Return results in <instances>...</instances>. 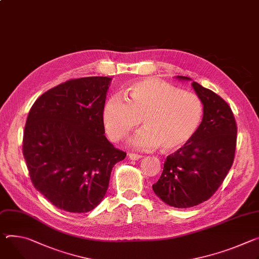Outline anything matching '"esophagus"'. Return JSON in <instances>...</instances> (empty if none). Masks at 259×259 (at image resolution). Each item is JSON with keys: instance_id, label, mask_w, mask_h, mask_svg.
<instances>
[{"instance_id": "obj_1", "label": "esophagus", "mask_w": 259, "mask_h": 259, "mask_svg": "<svg viewBox=\"0 0 259 259\" xmlns=\"http://www.w3.org/2000/svg\"><path fill=\"white\" fill-rule=\"evenodd\" d=\"M128 157H129V159L130 160H138L140 157V155H138V154H133V153H129L128 154Z\"/></svg>"}]
</instances>
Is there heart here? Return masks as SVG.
<instances>
[{"mask_svg": "<svg viewBox=\"0 0 259 259\" xmlns=\"http://www.w3.org/2000/svg\"><path fill=\"white\" fill-rule=\"evenodd\" d=\"M125 95L126 100L112 96L103 106L105 130L114 142L126 138L142 120L145 129L134 138L135 148L176 151L190 142L201 123L200 99L166 81L138 80L128 85Z\"/></svg>", "mask_w": 259, "mask_h": 259, "instance_id": "b5f03b06", "label": "heart"}]
</instances>
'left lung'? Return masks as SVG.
<instances>
[{
  "label": "left lung",
  "instance_id": "left-lung-1",
  "mask_svg": "<svg viewBox=\"0 0 259 259\" xmlns=\"http://www.w3.org/2000/svg\"><path fill=\"white\" fill-rule=\"evenodd\" d=\"M192 87L203 104L202 121L190 142L167 156L160 179L153 185L158 197L179 208L213 196L232 165L237 147L238 128L230 106L213 91L195 81Z\"/></svg>",
  "mask_w": 259,
  "mask_h": 259
}]
</instances>
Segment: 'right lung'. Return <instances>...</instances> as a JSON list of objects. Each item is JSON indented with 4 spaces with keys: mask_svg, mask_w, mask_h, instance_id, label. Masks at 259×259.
I'll list each match as a JSON object with an SVG mask.
<instances>
[{
    "mask_svg": "<svg viewBox=\"0 0 259 259\" xmlns=\"http://www.w3.org/2000/svg\"><path fill=\"white\" fill-rule=\"evenodd\" d=\"M111 78L69 79L30 109L22 154L36 189L55 206L87 213L103 199L114 164L126 153L105 137L102 119Z\"/></svg>",
    "mask_w": 259,
    "mask_h": 259,
    "instance_id": "1",
    "label": "right lung"
}]
</instances>
